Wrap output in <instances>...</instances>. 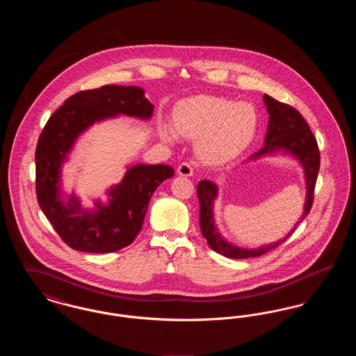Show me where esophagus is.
Returning a JSON list of instances; mask_svg holds the SVG:
<instances>
[{
    "instance_id": "34e87169",
    "label": "esophagus",
    "mask_w": 356,
    "mask_h": 356,
    "mask_svg": "<svg viewBox=\"0 0 356 356\" xmlns=\"http://www.w3.org/2000/svg\"><path fill=\"white\" fill-rule=\"evenodd\" d=\"M177 173L180 175V176H186V177H189V176H192L193 175V167L189 164V163H181L179 167H177Z\"/></svg>"
}]
</instances>
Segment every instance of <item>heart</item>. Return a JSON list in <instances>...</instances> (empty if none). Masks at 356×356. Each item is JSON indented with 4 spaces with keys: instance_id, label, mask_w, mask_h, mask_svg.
Masks as SVG:
<instances>
[{
    "instance_id": "heart-1",
    "label": "heart",
    "mask_w": 356,
    "mask_h": 356,
    "mask_svg": "<svg viewBox=\"0 0 356 356\" xmlns=\"http://www.w3.org/2000/svg\"><path fill=\"white\" fill-rule=\"evenodd\" d=\"M176 129L188 137H199L197 152L204 161L219 164L236 157L254 140L257 115L252 105L224 97L200 95L180 102ZM165 141L176 140V131L165 125Z\"/></svg>"
}]
</instances>
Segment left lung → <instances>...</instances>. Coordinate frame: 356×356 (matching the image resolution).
I'll return each instance as SVG.
<instances>
[{"label": "left lung", "instance_id": "left-lung-1", "mask_svg": "<svg viewBox=\"0 0 356 356\" xmlns=\"http://www.w3.org/2000/svg\"><path fill=\"white\" fill-rule=\"evenodd\" d=\"M263 100L266 102L267 111L270 113L268 131L264 140V145L261 149L251 154L250 160H256L261 156L272 153H291L295 156L305 168V184H307V196H305V212L300 221L305 220L309 213L314 203V191L318 179V172L321 168V153L318 148V143L314 134L311 132L307 121L303 116L291 105L284 102H277L271 96L264 95ZM197 197L200 203V229L203 236L207 238L208 245L218 254H222L229 259H247L256 257L267 254L273 248L279 247L283 241L292 235L295 228L288 234L283 240L275 241L272 244L263 245L256 250L240 248L227 240H224L213 220V200L218 196V186L212 181L202 180L197 184Z\"/></svg>", "mask_w": 356, "mask_h": 356}]
</instances>
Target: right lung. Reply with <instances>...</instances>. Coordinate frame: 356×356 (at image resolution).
Wrapping results in <instances>:
<instances>
[{"mask_svg": "<svg viewBox=\"0 0 356 356\" xmlns=\"http://www.w3.org/2000/svg\"><path fill=\"white\" fill-rule=\"evenodd\" d=\"M153 105L138 86L104 85L70 96L51 115L35 148V195L54 231L76 251L115 252L138 235L153 192L175 175L170 165L137 164L108 192L109 203L83 209L79 199L60 193L61 167L77 137L96 121L119 115L149 119Z\"/></svg>", "mask_w": 356, "mask_h": 356, "instance_id": "right-lung-1", "label": "right lung"}]
</instances>
